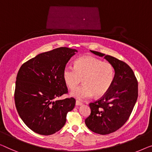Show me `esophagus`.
Wrapping results in <instances>:
<instances>
[{
    "instance_id": "esophagus-1",
    "label": "esophagus",
    "mask_w": 152,
    "mask_h": 152,
    "mask_svg": "<svg viewBox=\"0 0 152 152\" xmlns=\"http://www.w3.org/2000/svg\"><path fill=\"white\" fill-rule=\"evenodd\" d=\"M82 104H83L82 102H80V101H79V100H76V106H80V105H82Z\"/></svg>"
}]
</instances>
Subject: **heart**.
Instances as JSON below:
<instances>
[{"instance_id":"obj_1","label":"heart","mask_w":152,"mask_h":152,"mask_svg":"<svg viewBox=\"0 0 152 152\" xmlns=\"http://www.w3.org/2000/svg\"><path fill=\"white\" fill-rule=\"evenodd\" d=\"M63 78L70 89L81 82L84 84L72 91L71 95L79 99L105 95L115 78V69L111 63L104 62L94 56H83L74 62V67L67 65L63 70Z\"/></svg>"}]
</instances>
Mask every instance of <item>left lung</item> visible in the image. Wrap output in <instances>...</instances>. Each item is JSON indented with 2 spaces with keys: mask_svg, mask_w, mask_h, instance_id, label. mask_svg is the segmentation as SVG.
I'll use <instances>...</instances> for the list:
<instances>
[{
  "mask_svg": "<svg viewBox=\"0 0 152 152\" xmlns=\"http://www.w3.org/2000/svg\"><path fill=\"white\" fill-rule=\"evenodd\" d=\"M114 66L115 78L105 95L89 106L91 114L85 119L87 128L95 133L108 134L117 131L127 121L138 98V81L131 67L110 55L91 50Z\"/></svg>",
  "mask_w": 152,
  "mask_h": 152,
  "instance_id": "obj_1",
  "label": "left lung"
}]
</instances>
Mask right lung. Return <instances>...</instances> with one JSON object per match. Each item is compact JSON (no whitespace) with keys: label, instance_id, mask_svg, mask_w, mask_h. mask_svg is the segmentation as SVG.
Segmentation results:
<instances>
[{"label":"right lung","instance_id":"1","mask_svg":"<svg viewBox=\"0 0 152 152\" xmlns=\"http://www.w3.org/2000/svg\"><path fill=\"white\" fill-rule=\"evenodd\" d=\"M75 52L61 47L41 53L23 63L18 72L15 107L24 123L37 134L51 135L60 130L75 106L74 98L57 99L68 93L63 70Z\"/></svg>","mask_w":152,"mask_h":152}]
</instances>
